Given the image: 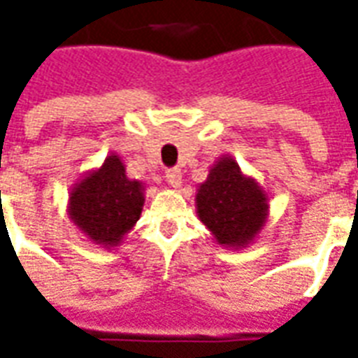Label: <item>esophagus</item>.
<instances>
[{
  "mask_svg": "<svg viewBox=\"0 0 358 358\" xmlns=\"http://www.w3.org/2000/svg\"><path fill=\"white\" fill-rule=\"evenodd\" d=\"M164 178H166V182H169L172 187L182 186V171H180V169H169V171L164 172Z\"/></svg>",
  "mask_w": 358,
  "mask_h": 358,
  "instance_id": "obj_1",
  "label": "esophagus"
}]
</instances>
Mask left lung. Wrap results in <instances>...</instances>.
Returning a JSON list of instances; mask_svg holds the SVG:
<instances>
[{"label":"left lung","instance_id":"left-lung-1","mask_svg":"<svg viewBox=\"0 0 358 358\" xmlns=\"http://www.w3.org/2000/svg\"><path fill=\"white\" fill-rule=\"evenodd\" d=\"M195 210L218 245L243 249L266 226L270 197L230 155L218 157L207 180L197 186Z\"/></svg>","mask_w":358,"mask_h":358}]
</instances>
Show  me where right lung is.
<instances>
[{
  "label": "right lung",
  "instance_id": "right-lung-1",
  "mask_svg": "<svg viewBox=\"0 0 358 358\" xmlns=\"http://www.w3.org/2000/svg\"><path fill=\"white\" fill-rule=\"evenodd\" d=\"M143 192V182L128 178L122 159L110 153L71 187L66 213L86 240L105 249L117 248L140 220Z\"/></svg>",
  "mask_w": 358,
  "mask_h": 358
}]
</instances>
